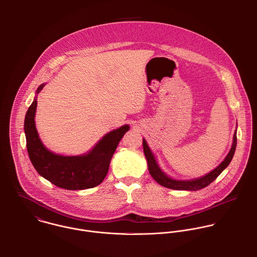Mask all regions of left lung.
<instances>
[{"label": "left lung", "mask_w": 257, "mask_h": 257, "mask_svg": "<svg viewBox=\"0 0 257 257\" xmlns=\"http://www.w3.org/2000/svg\"><path fill=\"white\" fill-rule=\"evenodd\" d=\"M235 147H236V133L233 135L232 147L230 148L228 154L226 155L224 160L220 163L216 169H214L212 172L205 175L204 177H201V178H198V179H195V180L178 181V180H173V179L169 178L168 176H166L160 170V168L158 167V165L155 161V158H154L152 152L150 151L149 147L147 146V142L144 140V151H145V155L147 157L148 171H149L150 175L153 177V179L157 183H159L160 185L166 187V188L173 189V190L197 191V190L203 189V188L207 187L208 185H210L215 179H217V177L223 171V169L226 168L227 165L230 163V161L233 157L234 151H235Z\"/></svg>", "instance_id": "obj_1"}]
</instances>
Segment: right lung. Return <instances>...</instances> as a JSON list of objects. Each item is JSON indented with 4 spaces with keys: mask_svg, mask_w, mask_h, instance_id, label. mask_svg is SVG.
I'll list each match as a JSON object with an SVG mask.
<instances>
[{
    "mask_svg": "<svg viewBox=\"0 0 257 257\" xmlns=\"http://www.w3.org/2000/svg\"><path fill=\"white\" fill-rule=\"evenodd\" d=\"M41 85L37 93L42 89ZM37 99L35 98L25 118V133L30 159L38 174L57 187L66 190L94 188L105 179L110 159L128 125H122L107 134L89 153L81 156H62L47 150L37 135L35 115Z\"/></svg>",
    "mask_w": 257,
    "mask_h": 257,
    "instance_id": "1",
    "label": "right lung"
}]
</instances>
